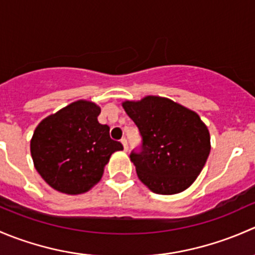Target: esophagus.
<instances>
[{"mask_svg":"<svg viewBox=\"0 0 255 255\" xmlns=\"http://www.w3.org/2000/svg\"><path fill=\"white\" fill-rule=\"evenodd\" d=\"M121 143H122L123 149H125V151H127V150H128V143H127V139H126V138H123V139L121 140Z\"/></svg>","mask_w":255,"mask_h":255,"instance_id":"34e87169","label":"esophagus"}]
</instances>
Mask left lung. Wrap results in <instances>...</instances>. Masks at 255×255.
<instances>
[{"instance_id":"8db88e82","label":"left lung","mask_w":255,"mask_h":255,"mask_svg":"<svg viewBox=\"0 0 255 255\" xmlns=\"http://www.w3.org/2000/svg\"><path fill=\"white\" fill-rule=\"evenodd\" d=\"M122 107L143 138L130 154L140 181L159 195H175L194 184L211 150L210 132L192 110L160 96L123 101Z\"/></svg>"}]
</instances>
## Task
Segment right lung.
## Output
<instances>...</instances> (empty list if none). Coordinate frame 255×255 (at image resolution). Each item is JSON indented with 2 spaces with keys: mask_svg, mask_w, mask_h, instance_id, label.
Wrapping results in <instances>:
<instances>
[{
  "mask_svg": "<svg viewBox=\"0 0 255 255\" xmlns=\"http://www.w3.org/2000/svg\"><path fill=\"white\" fill-rule=\"evenodd\" d=\"M101 109L78 100L40 121L30 139L33 164L54 190L85 194L104 175L105 166L120 142L110 137V127L97 120Z\"/></svg>",
  "mask_w": 255,
  "mask_h": 255,
  "instance_id": "add662e5",
  "label": "right lung"
}]
</instances>
